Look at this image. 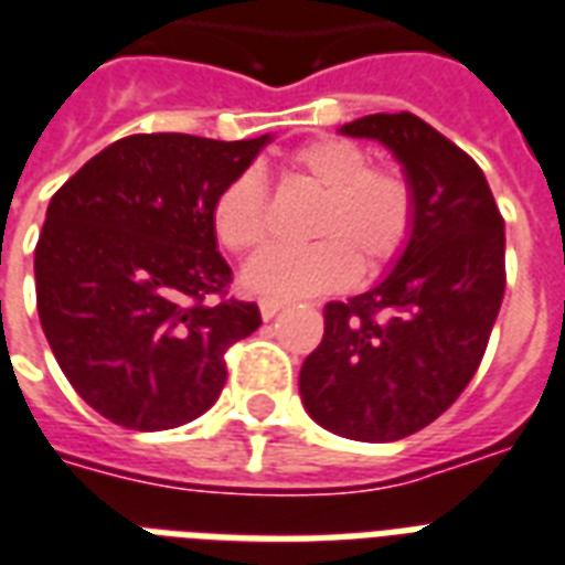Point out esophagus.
<instances>
[{
	"mask_svg": "<svg viewBox=\"0 0 565 565\" xmlns=\"http://www.w3.org/2000/svg\"><path fill=\"white\" fill-rule=\"evenodd\" d=\"M257 308H260V317L269 322V319H273L275 313L284 308V305H281V301H275V299H260V305H257Z\"/></svg>",
	"mask_w": 565,
	"mask_h": 565,
	"instance_id": "esophagus-1",
	"label": "esophagus"
}]
</instances>
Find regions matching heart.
<instances>
[{
  "label": "heart",
  "mask_w": 565,
  "mask_h": 565,
  "mask_svg": "<svg viewBox=\"0 0 565 565\" xmlns=\"http://www.w3.org/2000/svg\"><path fill=\"white\" fill-rule=\"evenodd\" d=\"M290 170L322 193L301 248H269L243 269V287L266 299H308L343 290L358 273H381L402 255L416 222L411 181L375 170L361 146L343 137H317L290 154ZM213 234L234 255L264 246L269 195L257 172H239L213 199Z\"/></svg>",
  "instance_id": "1"
}]
</instances>
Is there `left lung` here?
Wrapping results in <instances>:
<instances>
[{"instance_id": "1", "label": "left lung", "mask_w": 565, "mask_h": 565, "mask_svg": "<svg viewBox=\"0 0 565 565\" xmlns=\"http://www.w3.org/2000/svg\"><path fill=\"white\" fill-rule=\"evenodd\" d=\"M340 135L395 154L416 222L384 281L328 301L299 393L331 434L393 443L446 413L481 366L504 299V220L481 167L425 119L370 114Z\"/></svg>"}]
</instances>
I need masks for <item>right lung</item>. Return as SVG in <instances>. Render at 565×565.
Here are the masks:
<instances>
[{
  "label": "right lung",
  "mask_w": 565,
  "mask_h": 565,
  "mask_svg": "<svg viewBox=\"0 0 565 565\" xmlns=\"http://www.w3.org/2000/svg\"><path fill=\"white\" fill-rule=\"evenodd\" d=\"M269 135L122 137L52 195L34 248L38 313L57 366L105 419L167 430L225 386V352L260 326L255 301L222 299L213 199Z\"/></svg>",
  "instance_id": "obj_1"
}]
</instances>
